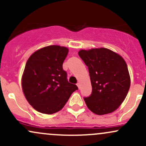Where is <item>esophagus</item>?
I'll return each mask as SVG.
<instances>
[{
	"mask_svg": "<svg viewBox=\"0 0 146 146\" xmlns=\"http://www.w3.org/2000/svg\"><path fill=\"white\" fill-rule=\"evenodd\" d=\"M77 86H78V88H79V89H80V83H78V84H77Z\"/></svg>",
	"mask_w": 146,
	"mask_h": 146,
	"instance_id": "esophagus-1",
	"label": "esophagus"
}]
</instances>
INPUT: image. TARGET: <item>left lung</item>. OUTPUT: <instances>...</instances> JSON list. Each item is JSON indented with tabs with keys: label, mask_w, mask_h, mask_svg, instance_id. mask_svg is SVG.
<instances>
[{
	"label": "left lung",
	"mask_w": 146,
	"mask_h": 146,
	"mask_svg": "<svg viewBox=\"0 0 146 146\" xmlns=\"http://www.w3.org/2000/svg\"><path fill=\"white\" fill-rule=\"evenodd\" d=\"M78 55L88 66L91 82L92 94L84 98L87 107L98 115L113 113L124 101L130 86L124 59L106 48L81 49Z\"/></svg>",
	"instance_id": "left-lung-1"
}]
</instances>
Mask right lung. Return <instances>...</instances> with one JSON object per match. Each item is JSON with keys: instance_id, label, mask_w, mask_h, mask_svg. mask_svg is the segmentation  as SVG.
Instances as JSON below:
<instances>
[{"instance_id": "add662e5", "label": "right lung", "mask_w": 146, "mask_h": 146, "mask_svg": "<svg viewBox=\"0 0 146 146\" xmlns=\"http://www.w3.org/2000/svg\"><path fill=\"white\" fill-rule=\"evenodd\" d=\"M68 48L50 45L35 51L29 57L22 76V88L25 98L37 111L56 113L64 106L78 89L69 83L62 64Z\"/></svg>"}]
</instances>
